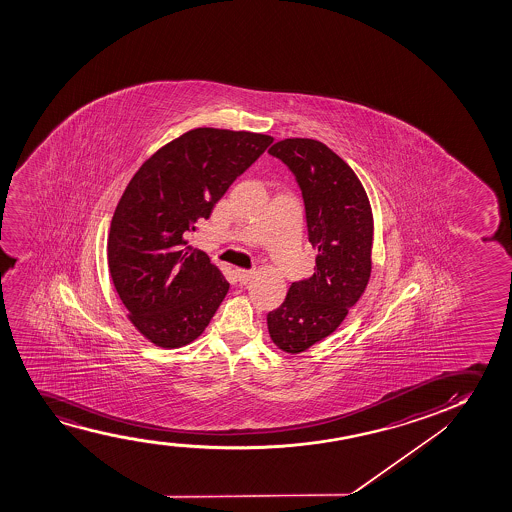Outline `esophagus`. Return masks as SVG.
I'll return each instance as SVG.
<instances>
[{
    "mask_svg": "<svg viewBox=\"0 0 512 512\" xmlns=\"http://www.w3.org/2000/svg\"><path fill=\"white\" fill-rule=\"evenodd\" d=\"M234 273H236L239 283H246L253 276L252 269H236Z\"/></svg>",
    "mask_w": 512,
    "mask_h": 512,
    "instance_id": "34e87169",
    "label": "esophagus"
}]
</instances>
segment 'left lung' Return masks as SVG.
I'll use <instances>...</instances> for the list:
<instances>
[{"label":"left lung","instance_id":"8db88e82","mask_svg":"<svg viewBox=\"0 0 512 512\" xmlns=\"http://www.w3.org/2000/svg\"><path fill=\"white\" fill-rule=\"evenodd\" d=\"M280 159L301 189L315 273L294 281L280 308L267 313L273 343L301 353L330 336L357 304L371 278L372 213L353 169L327 145L308 138L278 141Z\"/></svg>","mask_w":512,"mask_h":512}]
</instances>
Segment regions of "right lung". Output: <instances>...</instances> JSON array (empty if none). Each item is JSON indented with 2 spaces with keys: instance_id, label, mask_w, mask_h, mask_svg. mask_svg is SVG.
<instances>
[{
  "instance_id": "right-lung-1",
  "label": "right lung",
  "mask_w": 512,
  "mask_h": 512,
  "mask_svg": "<svg viewBox=\"0 0 512 512\" xmlns=\"http://www.w3.org/2000/svg\"><path fill=\"white\" fill-rule=\"evenodd\" d=\"M271 143L266 134L199 127L143 162L120 197L108 266L129 320L157 346L194 341L224 301V274L185 236Z\"/></svg>"
}]
</instances>
